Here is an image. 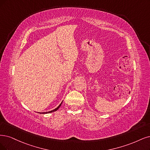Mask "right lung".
Wrapping results in <instances>:
<instances>
[{
	"mask_svg": "<svg viewBox=\"0 0 150 150\" xmlns=\"http://www.w3.org/2000/svg\"><path fill=\"white\" fill-rule=\"evenodd\" d=\"M62 102L60 103V104L59 105V106L57 108H55V109H54V110H51V111H49V112H42V114H47V113H51V112H55V111H56V110L60 108V106H61V104H62Z\"/></svg>",
	"mask_w": 150,
	"mask_h": 150,
	"instance_id": "obj_1",
	"label": "right lung"
}]
</instances>
